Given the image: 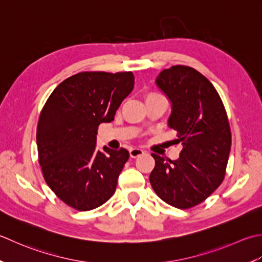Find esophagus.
Listing matches in <instances>:
<instances>
[{
    "label": "esophagus",
    "mask_w": 262,
    "mask_h": 262,
    "mask_svg": "<svg viewBox=\"0 0 262 262\" xmlns=\"http://www.w3.org/2000/svg\"><path fill=\"white\" fill-rule=\"evenodd\" d=\"M143 152H145V150H143V149H141V148L135 147V148H131L130 149V156L133 157V158L140 156V155H142Z\"/></svg>",
    "instance_id": "esophagus-1"
}]
</instances>
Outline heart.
I'll list each match as a JSON object with an SVG mask.
<instances>
[{"label": "heart", "mask_w": 262, "mask_h": 262, "mask_svg": "<svg viewBox=\"0 0 262 262\" xmlns=\"http://www.w3.org/2000/svg\"><path fill=\"white\" fill-rule=\"evenodd\" d=\"M150 95H152V94H150Z\"/></svg>", "instance_id": "obj_1"}]
</instances>
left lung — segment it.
Instances as JSON below:
<instances>
[{
    "mask_svg": "<svg viewBox=\"0 0 262 262\" xmlns=\"http://www.w3.org/2000/svg\"><path fill=\"white\" fill-rule=\"evenodd\" d=\"M156 83L172 103L168 125L178 131L175 141L183 149L176 161L151 154L155 167L149 181L163 201L189 209L205 201L225 178L231 127L217 90L193 68L166 69Z\"/></svg>",
    "mask_w": 262,
    "mask_h": 262,
    "instance_id": "left-lung-1",
    "label": "left lung"
}]
</instances>
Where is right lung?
<instances>
[{"mask_svg": "<svg viewBox=\"0 0 262 262\" xmlns=\"http://www.w3.org/2000/svg\"><path fill=\"white\" fill-rule=\"evenodd\" d=\"M133 84L132 72H80L58 84L40 112L36 140L42 175L74 209H95L114 194L129 151L96 150V135L100 123L114 120Z\"/></svg>", "mask_w": 262, "mask_h": 262, "instance_id": "add662e5", "label": "right lung"}]
</instances>
